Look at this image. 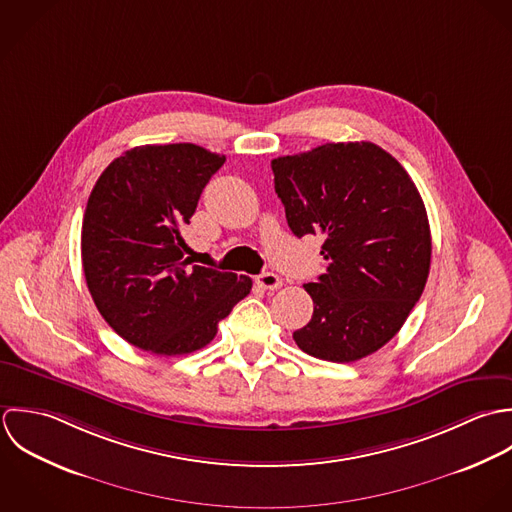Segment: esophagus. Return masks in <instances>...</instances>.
Listing matches in <instances>:
<instances>
[{"label":"esophagus","instance_id":"obj_1","mask_svg":"<svg viewBox=\"0 0 512 512\" xmlns=\"http://www.w3.org/2000/svg\"><path fill=\"white\" fill-rule=\"evenodd\" d=\"M257 285L261 289H265V291H277V289L283 287V279L279 275H275V273H261L257 277Z\"/></svg>","mask_w":512,"mask_h":512}]
</instances>
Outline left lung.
Instances as JSON below:
<instances>
[{
	"label": "left lung",
	"instance_id": "left-lung-1",
	"mask_svg": "<svg viewBox=\"0 0 512 512\" xmlns=\"http://www.w3.org/2000/svg\"><path fill=\"white\" fill-rule=\"evenodd\" d=\"M297 237L320 235L330 261L307 283L314 310L293 332L328 362H354L392 340L419 301L431 263L423 200L404 166L372 142H332L271 162Z\"/></svg>",
	"mask_w": 512,
	"mask_h": 512
}]
</instances>
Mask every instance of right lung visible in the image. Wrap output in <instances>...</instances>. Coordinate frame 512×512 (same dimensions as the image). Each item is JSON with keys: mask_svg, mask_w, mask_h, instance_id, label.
<instances>
[{"mask_svg": "<svg viewBox=\"0 0 512 512\" xmlns=\"http://www.w3.org/2000/svg\"><path fill=\"white\" fill-rule=\"evenodd\" d=\"M225 156L196 144L126 150L97 180L83 217L87 287L108 326L136 348L190 354L251 291V279L192 265L182 227Z\"/></svg>", "mask_w": 512, "mask_h": 512, "instance_id": "1", "label": "right lung"}]
</instances>
